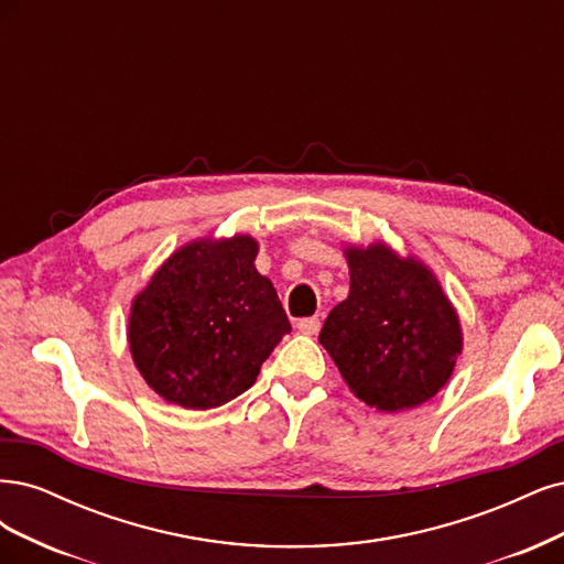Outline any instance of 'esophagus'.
Segmentation results:
<instances>
[{
	"mask_svg": "<svg viewBox=\"0 0 564 564\" xmlns=\"http://www.w3.org/2000/svg\"><path fill=\"white\" fill-rule=\"evenodd\" d=\"M297 330H300L302 335H316V333L321 330V321H318L316 316H308V318H302V321L297 323Z\"/></svg>",
	"mask_w": 564,
	"mask_h": 564,
	"instance_id": "34e87169",
	"label": "esophagus"
}]
</instances>
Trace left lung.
<instances>
[{"instance_id": "8db88e82", "label": "left lung", "mask_w": 564, "mask_h": 564, "mask_svg": "<svg viewBox=\"0 0 564 564\" xmlns=\"http://www.w3.org/2000/svg\"><path fill=\"white\" fill-rule=\"evenodd\" d=\"M349 297L323 323L318 341L347 387L379 412H401L438 393L457 366L464 333L433 271L384 241L347 246Z\"/></svg>"}]
</instances>
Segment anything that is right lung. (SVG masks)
<instances>
[{"mask_svg":"<svg viewBox=\"0 0 564 564\" xmlns=\"http://www.w3.org/2000/svg\"><path fill=\"white\" fill-rule=\"evenodd\" d=\"M258 250L248 234L194 239L133 297L129 349L166 403L210 410L234 401L290 333L276 288L256 269Z\"/></svg>","mask_w":564,"mask_h":564,"instance_id":"right-lung-1","label":"right lung"}]
</instances>
